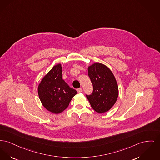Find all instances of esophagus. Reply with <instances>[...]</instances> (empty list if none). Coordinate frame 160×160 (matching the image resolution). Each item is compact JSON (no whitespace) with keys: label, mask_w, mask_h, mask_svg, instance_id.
Returning a JSON list of instances; mask_svg holds the SVG:
<instances>
[{"label":"esophagus","mask_w":160,"mask_h":160,"mask_svg":"<svg viewBox=\"0 0 160 160\" xmlns=\"http://www.w3.org/2000/svg\"><path fill=\"white\" fill-rule=\"evenodd\" d=\"M77 92H78V93H80V92H82L83 89H82V88H78V89H77Z\"/></svg>","instance_id":"obj_1"}]
</instances>
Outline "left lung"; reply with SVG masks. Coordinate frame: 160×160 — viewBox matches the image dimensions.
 I'll return each mask as SVG.
<instances>
[{"label": "left lung", "instance_id": "8db88e82", "mask_svg": "<svg viewBox=\"0 0 160 160\" xmlns=\"http://www.w3.org/2000/svg\"><path fill=\"white\" fill-rule=\"evenodd\" d=\"M88 75L93 86V91L86 95L91 107L97 112L109 111L115 103L118 88L112 71L103 64L95 63L88 67Z\"/></svg>", "mask_w": 160, "mask_h": 160}]
</instances>
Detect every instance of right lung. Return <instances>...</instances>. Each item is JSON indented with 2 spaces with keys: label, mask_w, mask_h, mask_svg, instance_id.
<instances>
[{
  "label": "right lung",
  "mask_w": 160,
  "mask_h": 160,
  "mask_svg": "<svg viewBox=\"0 0 160 160\" xmlns=\"http://www.w3.org/2000/svg\"><path fill=\"white\" fill-rule=\"evenodd\" d=\"M77 93L76 90L63 80L60 64L55 65L49 71L38 87V94L43 106L54 113L66 109Z\"/></svg>",
  "instance_id": "1"
}]
</instances>
